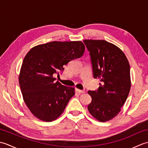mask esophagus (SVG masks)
Masks as SVG:
<instances>
[{
  "label": "esophagus",
  "mask_w": 148,
  "mask_h": 148,
  "mask_svg": "<svg viewBox=\"0 0 148 148\" xmlns=\"http://www.w3.org/2000/svg\"><path fill=\"white\" fill-rule=\"evenodd\" d=\"M76 92L77 93H84V90H79V89H76Z\"/></svg>",
  "instance_id": "obj_1"
}]
</instances>
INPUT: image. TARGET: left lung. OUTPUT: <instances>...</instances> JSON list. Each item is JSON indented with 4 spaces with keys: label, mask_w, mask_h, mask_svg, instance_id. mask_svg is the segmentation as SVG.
Segmentation results:
<instances>
[{
    "label": "left lung",
    "mask_w": 148,
    "mask_h": 148,
    "mask_svg": "<svg viewBox=\"0 0 148 148\" xmlns=\"http://www.w3.org/2000/svg\"><path fill=\"white\" fill-rule=\"evenodd\" d=\"M89 51L93 76L102 82L96 91H88L92 102L88 109L100 121L112 119L130 92V69L128 60L117 46L103 40H84Z\"/></svg>",
    "instance_id": "8db88e82"
}]
</instances>
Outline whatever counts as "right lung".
Segmentation results:
<instances>
[{
    "label": "right lung",
    "mask_w": 148,
    "mask_h": 148,
    "mask_svg": "<svg viewBox=\"0 0 148 148\" xmlns=\"http://www.w3.org/2000/svg\"><path fill=\"white\" fill-rule=\"evenodd\" d=\"M85 47L81 41H53L34 47L22 63L19 83L28 108L36 118L52 121L60 116L74 95V88L63 85L59 74L69 62L81 57Z\"/></svg>",
    "instance_id": "right-lung-1"
}]
</instances>
